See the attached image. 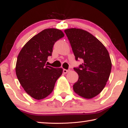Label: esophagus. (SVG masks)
Masks as SVG:
<instances>
[{"label": "esophagus", "instance_id": "obj_1", "mask_svg": "<svg viewBox=\"0 0 128 128\" xmlns=\"http://www.w3.org/2000/svg\"><path fill=\"white\" fill-rule=\"evenodd\" d=\"M69 69H63V72H64V73H65V74H66V73H67L68 72H69Z\"/></svg>", "mask_w": 128, "mask_h": 128}]
</instances>
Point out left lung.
Listing matches in <instances>:
<instances>
[{"label":"left lung","instance_id":"left-lung-1","mask_svg":"<svg viewBox=\"0 0 128 128\" xmlns=\"http://www.w3.org/2000/svg\"><path fill=\"white\" fill-rule=\"evenodd\" d=\"M64 32L76 60L84 61L74 68L78 80L73 85V90L83 98H94L103 90L109 78L112 68L109 53L98 39L85 30L71 28Z\"/></svg>","mask_w":128,"mask_h":128}]
</instances>
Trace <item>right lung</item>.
<instances>
[{
    "label": "right lung",
    "instance_id": "add662e5",
    "mask_svg": "<svg viewBox=\"0 0 128 128\" xmlns=\"http://www.w3.org/2000/svg\"><path fill=\"white\" fill-rule=\"evenodd\" d=\"M60 30L51 28L30 39L17 57L16 73L24 89L37 100L46 98L54 90L56 81L62 74V69L47 66L56 41L63 37Z\"/></svg>",
    "mask_w": 128,
    "mask_h": 128
}]
</instances>
